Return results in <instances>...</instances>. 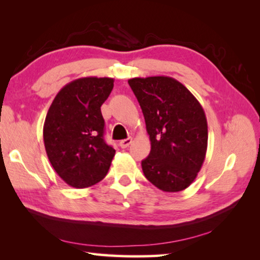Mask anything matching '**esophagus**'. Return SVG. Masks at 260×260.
I'll use <instances>...</instances> for the list:
<instances>
[{
    "label": "esophagus",
    "mask_w": 260,
    "mask_h": 260,
    "mask_svg": "<svg viewBox=\"0 0 260 260\" xmlns=\"http://www.w3.org/2000/svg\"><path fill=\"white\" fill-rule=\"evenodd\" d=\"M132 138H127V139H125V140H121L120 142H119V146L122 148V149H125V148H127L129 146V144L132 143Z\"/></svg>",
    "instance_id": "esophagus-1"
}]
</instances>
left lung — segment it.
Instances as JSON below:
<instances>
[{"label": "left lung", "instance_id": "8db88e82", "mask_svg": "<svg viewBox=\"0 0 260 260\" xmlns=\"http://www.w3.org/2000/svg\"><path fill=\"white\" fill-rule=\"evenodd\" d=\"M142 109L151 150L142 171L158 189L177 192L190 186L203 165L208 121L199 101L171 77L128 80Z\"/></svg>", "mask_w": 260, "mask_h": 260}]
</instances>
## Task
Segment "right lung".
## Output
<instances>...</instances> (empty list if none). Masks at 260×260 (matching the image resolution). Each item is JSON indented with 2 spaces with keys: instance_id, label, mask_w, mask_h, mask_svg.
Returning <instances> with one entry per match:
<instances>
[{
  "instance_id": "1",
  "label": "right lung",
  "mask_w": 260,
  "mask_h": 260,
  "mask_svg": "<svg viewBox=\"0 0 260 260\" xmlns=\"http://www.w3.org/2000/svg\"><path fill=\"white\" fill-rule=\"evenodd\" d=\"M112 78L87 77L64 86L52 101L43 125L47 156L56 173L74 188H87L107 175L116 150L104 141L101 105Z\"/></svg>"
}]
</instances>
